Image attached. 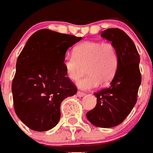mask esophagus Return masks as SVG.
<instances>
[{"mask_svg": "<svg viewBox=\"0 0 153 153\" xmlns=\"http://www.w3.org/2000/svg\"><path fill=\"white\" fill-rule=\"evenodd\" d=\"M76 95H77L78 97H84L85 95V93H82V92L81 91H77V93H76Z\"/></svg>", "mask_w": 153, "mask_h": 153, "instance_id": "esophagus-1", "label": "esophagus"}]
</instances>
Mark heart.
Here are the masks:
<instances>
[{"instance_id":"heart-1","label":"heart","mask_w":153,"mask_h":153,"mask_svg":"<svg viewBox=\"0 0 153 153\" xmlns=\"http://www.w3.org/2000/svg\"><path fill=\"white\" fill-rule=\"evenodd\" d=\"M119 54L111 42L86 41L73 49V55L67 56L63 66L68 78L75 81L83 72L86 66L88 75L76 82L81 89H95L101 82L107 84L114 77L119 68Z\"/></svg>"}]
</instances>
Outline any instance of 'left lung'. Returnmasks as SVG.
<instances>
[{"instance_id": "obj_1", "label": "left lung", "mask_w": 153, "mask_h": 153, "mask_svg": "<svg viewBox=\"0 0 153 153\" xmlns=\"http://www.w3.org/2000/svg\"><path fill=\"white\" fill-rule=\"evenodd\" d=\"M101 36L111 41L117 49L119 68L111 86L94 94L97 105L86 117L94 126L109 128L122 123L136 103L141 84L140 58L135 43L120 29H107Z\"/></svg>"}]
</instances>
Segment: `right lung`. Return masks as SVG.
I'll return each mask as SVG.
<instances>
[{
	"instance_id": "add662e5",
	"label": "right lung",
	"mask_w": 153,
	"mask_h": 153,
	"mask_svg": "<svg viewBox=\"0 0 153 153\" xmlns=\"http://www.w3.org/2000/svg\"><path fill=\"white\" fill-rule=\"evenodd\" d=\"M81 39L42 29L27 40L17 60L12 93L16 114L29 128H53L60 119L63 100L76 94L63 61L68 49Z\"/></svg>"
}]
</instances>
